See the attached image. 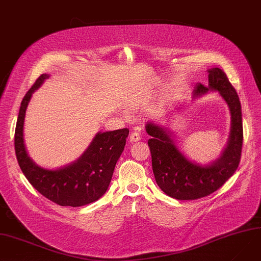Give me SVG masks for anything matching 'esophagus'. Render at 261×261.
Returning <instances> with one entry per match:
<instances>
[{
    "label": "esophagus",
    "instance_id": "esophagus-1",
    "mask_svg": "<svg viewBox=\"0 0 261 261\" xmlns=\"http://www.w3.org/2000/svg\"><path fill=\"white\" fill-rule=\"evenodd\" d=\"M140 140V135L137 132H132L130 135V141L131 143H137V141Z\"/></svg>",
    "mask_w": 261,
    "mask_h": 261
}]
</instances>
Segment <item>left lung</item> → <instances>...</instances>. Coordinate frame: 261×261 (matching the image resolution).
I'll return each mask as SVG.
<instances>
[{
  "label": "left lung",
  "instance_id": "1",
  "mask_svg": "<svg viewBox=\"0 0 261 261\" xmlns=\"http://www.w3.org/2000/svg\"><path fill=\"white\" fill-rule=\"evenodd\" d=\"M207 72L208 86L199 84L194 99L218 91L231 114L227 145L216 160L202 164L188 159L170 128L155 122L146 124L156 183L164 194L177 200H197L215 193L238 170L241 161L244 136L240 98L221 68L212 67Z\"/></svg>",
  "mask_w": 261,
  "mask_h": 261
}]
</instances>
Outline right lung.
<instances>
[{
	"instance_id": "obj_1",
	"label": "right lung",
	"mask_w": 261,
	"mask_h": 261,
	"mask_svg": "<svg viewBox=\"0 0 261 261\" xmlns=\"http://www.w3.org/2000/svg\"><path fill=\"white\" fill-rule=\"evenodd\" d=\"M49 77L42 74L21 101L14 134L15 154L21 172L38 193L60 206L80 207L96 202L106 193L129 130L98 132L77 160L61 168L50 170L36 164L25 146L23 123L33 92Z\"/></svg>"
}]
</instances>
